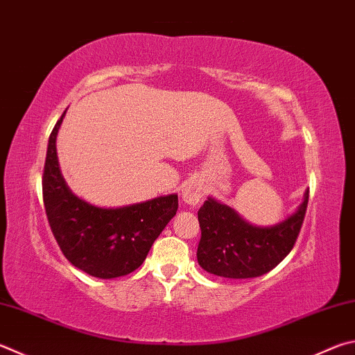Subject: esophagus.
<instances>
[{
    "label": "esophagus",
    "mask_w": 355,
    "mask_h": 355,
    "mask_svg": "<svg viewBox=\"0 0 355 355\" xmlns=\"http://www.w3.org/2000/svg\"><path fill=\"white\" fill-rule=\"evenodd\" d=\"M182 197H183V200L188 205H192V206L198 205L200 202H202V198H203L202 186L197 184V183H191L188 186H184Z\"/></svg>",
    "instance_id": "34e87169"
}]
</instances>
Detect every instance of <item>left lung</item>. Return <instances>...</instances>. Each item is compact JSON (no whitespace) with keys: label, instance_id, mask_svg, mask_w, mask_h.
<instances>
[{"label":"left lung","instance_id":"left-lung-1","mask_svg":"<svg viewBox=\"0 0 355 355\" xmlns=\"http://www.w3.org/2000/svg\"><path fill=\"white\" fill-rule=\"evenodd\" d=\"M307 202L309 191L293 216L275 227L259 228L245 222L230 206L208 198L198 209L200 267L233 279L266 275L292 251L304 222Z\"/></svg>","mask_w":355,"mask_h":355}]
</instances>
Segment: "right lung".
<instances>
[{
	"mask_svg": "<svg viewBox=\"0 0 355 355\" xmlns=\"http://www.w3.org/2000/svg\"><path fill=\"white\" fill-rule=\"evenodd\" d=\"M65 113L51 132L42 180L51 231L62 253L82 272L102 279L132 273L144 262L153 242L177 214L178 196L110 209L76 197L62 177L55 152L57 132Z\"/></svg>",
	"mask_w": 355,
	"mask_h": 355,
	"instance_id": "obj_1",
	"label": "right lung"
}]
</instances>
